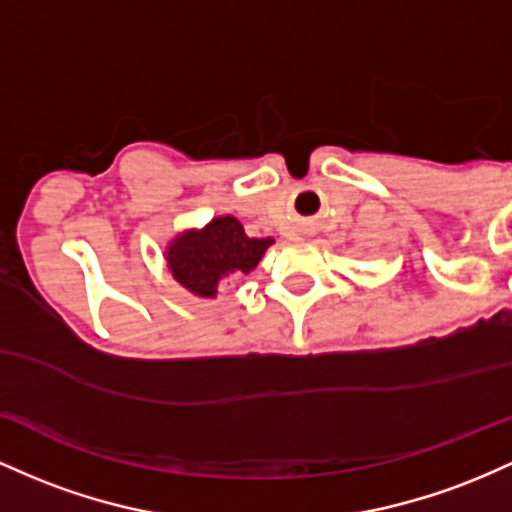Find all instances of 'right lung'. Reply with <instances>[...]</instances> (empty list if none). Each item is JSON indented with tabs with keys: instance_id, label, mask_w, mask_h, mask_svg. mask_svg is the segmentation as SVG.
<instances>
[{
	"instance_id": "add662e5",
	"label": "right lung",
	"mask_w": 512,
	"mask_h": 512,
	"mask_svg": "<svg viewBox=\"0 0 512 512\" xmlns=\"http://www.w3.org/2000/svg\"><path fill=\"white\" fill-rule=\"evenodd\" d=\"M271 244L273 237H249L237 217L220 215L208 225L183 229L169 239L164 261L176 283L191 295L215 300L220 285L254 271Z\"/></svg>"
}]
</instances>
